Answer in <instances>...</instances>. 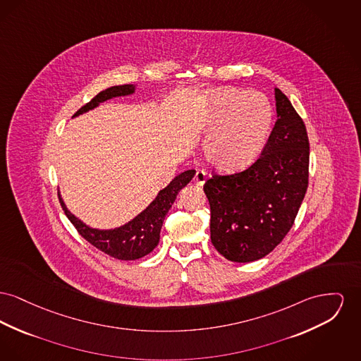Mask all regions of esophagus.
Here are the masks:
<instances>
[{"mask_svg": "<svg viewBox=\"0 0 361 361\" xmlns=\"http://www.w3.org/2000/svg\"><path fill=\"white\" fill-rule=\"evenodd\" d=\"M204 181H206V171L197 170L193 176V184L197 187H202L204 184Z\"/></svg>", "mask_w": 361, "mask_h": 361, "instance_id": "34e87169", "label": "esophagus"}]
</instances>
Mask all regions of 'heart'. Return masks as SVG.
<instances>
[{
	"label": "heart",
	"mask_w": 361,
	"mask_h": 361,
	"mask_svg": "<svg viewBox=\"0 0 361 361\" xmlns=\"http://www.w3.org/2000/svg\"><path fill=\"white\" fill-rule=\"evenodd\" d=\"M273 107L257 92L221 88L210 97L197 123V135L207 137L204 157L216 169H243L264 149L271 127Z\"/></svg>",
	"instance_id": "b5f03b06"
}]
</instances>
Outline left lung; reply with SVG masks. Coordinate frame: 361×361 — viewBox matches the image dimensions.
Returning <instances> with one entry per match:
<instances>
[{
  "label": "left lung",
  "instance_id": "8db88e82",
  "mask_svg": "<svg viewBox=\"0 0 361 361\" xmlns=\"http://www.w3.org/2000/svg\"><path fill=\"white\" fill-rule=\"evenodd\" d=\"M276 121L262 154L243 171L204 183L215 250L228 260L270 254L295 224L308 187L310 142L302 118L276 88Z\"/></svg>",
  "mask_w": 361,
  "mask_h": 361
}]
</instances>
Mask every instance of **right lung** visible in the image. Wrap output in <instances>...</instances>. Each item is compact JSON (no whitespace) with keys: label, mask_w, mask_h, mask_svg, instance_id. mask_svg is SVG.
I'll return each instance as SVG.
<instances>
[{"label":"right lung","mask_w":361,"mask_h":361,"mask_svg":"<svg viewBox=\"0 0 361 361\" xmlns=\"http://www.w3.org/2000/svg\"><path fill=\"white\" fill-rule=\"evenodd\" d=\"M135 92V85H113L101 91L95 95L88 104L80 107L75 116L85 113L94 107L98 106L101 102L116 97H124ZM195 176V170H185L170 181L169 185L158 192L157 197L149 203L146 210L136 215L132 221L126 225L99 231L87 226L80 219H78L72 212L66 209L61 196L60 203L63 206L65 215L73 224L79 234L85 238L91 245L98 248L99 251L120 260H135L149 254L159 243V233L164 224V219L170 210L171 204L176 200L177 193L181 191Z\"/></svg>","instance_id":"right-lung-1"}]
</instances>
